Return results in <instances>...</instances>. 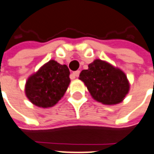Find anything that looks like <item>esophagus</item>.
<instances>
[{
	"mask_svg": "<svg viewBox=\"0 0 154 154\" xmlns=\"http://www.w3.org/2000/svg\"><path fill=\"white\" fill-rule=\"evenodd\" d=\"M79 73H80V71H76V72H73L72 76L74 77H77L79 76Z\"/></svg>",
	"mask_w": 154,
	"mask_h": 154,
	"instance_id": "1",
	"label": "esophagus"
}]
</instances>
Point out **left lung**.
Wrapping results in <instances>:
<instances>
[{
	"mask_svg": "<svg viewBox=\"0 0 154 154\" xmlns=\"http://www.w3.org/2000/svg\"><path fill=\"white\" fill-rule=\"evenodd\" d=\"M79 77L93 98L104 104L120 103L129 91L125 73L101 60L89 64L88 69L82 70Z\"/></svg>",
	"mask_w": 154,
	"mask_h": 154,
	"instance_id": "8db88e82",
	"label": "left lung"
}]
</instances>
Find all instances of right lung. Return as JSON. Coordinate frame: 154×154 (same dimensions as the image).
Returning <instances> with one entry per match:
<instances>
[{
	"label": "right lung",
	"instance_id": "add662e5",
	"mask_svg": "<svg viewBox=\"0 0 154 154\" xmlns=\"http://www.w3.org/2000/svg\"><path fill=\"white\" fill-rule=\"evenodd\" d=\"M69 75L70 71L66 65L50 60L28 79L26 95L38 107H51L66 93L71 82Z\"/></svg>",
	"mask_w": 154,
	"mask_h": 154
}]
</instances>
